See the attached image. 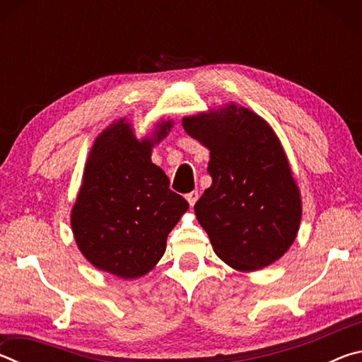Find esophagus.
<instances>
[{
    "mask_svg": "<svg viewBox=\"0 0 362 362\" xmlns=\"http://www.w3.org/2000/svg\"><path fill=\"white\" fill-rule=\"evenodd\" d=\"M198 198H199L198 192H192V193L187 194V201H188V204L192 206V207L196 204V201H198Z\"/></svg>",
    "mask_w": 362,
    "mask_h": 362,
    "instance_id": "obj_1",
    "label": "esophagus"
}]
</instances>
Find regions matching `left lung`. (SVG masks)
Instances as JSON below:
<instances>
[{"label":"left lung","mask_w":362,"mask_h":362,"mask_svg":"<svg viewBox=\"0 0 362 362\" xmlns=\"http://www.w3.org/2000/svg\"><path fill=\"white\" fill-rule=\"evenodd\" d=\"M182 124L211 150L212 185L194 212L214 252L240 272L278 260L296 240L302 203L276 134L236 105L183 118Z\"/></svg>","instance_id":"obj_1"}]
</instances>
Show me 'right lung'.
Returning <instances> with one entry per match:
<instances>
[{"label": "right lung", "instance_id": "add662e5", "mask_svg": "<svg viewBox=\"0 0 362 362\" xmlns=\"http://www.w3.org/2000/svg\"><path fill=\"white\" fill-rule=\"evenodd\" d=\"M170 127V121L161 122L155 139L139 142L121 119L97 137L89 153L71 228L86 259L115 276L148 273L188 209L187 199L169 188L168 175L150 159L153 144Z\"/></svg>", "mask_w": 362, "mask_h": 362}]
</instances>
